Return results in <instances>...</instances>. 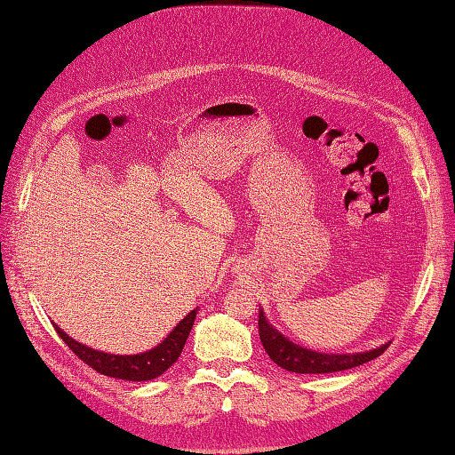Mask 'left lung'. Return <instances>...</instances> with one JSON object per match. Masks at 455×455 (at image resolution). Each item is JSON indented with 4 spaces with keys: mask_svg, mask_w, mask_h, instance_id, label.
Wrapping results in <instances>:
<instances>
[{
    "mask_svg": "<svg viewBox=\"0 0 455 455\" xmlns=\"http://www.w3.org/2000/svg\"><path fill=\"white\" fill-rule=\"evenodd\" d=\"M258 330L261 346H264L269 359L288 371H296V374H330V371L349 370L368 361H374L376 356L389 347V343H385V346L378 349L346 355L311 351L284 338L277 328H273V324L267 323L266 313L261 309L258 315Z\"/></svg>",
    "mask_w": 455,
    "mask_h": 455,
    "instance_id": "1",
    "label": "left lung"
}]
</instances>
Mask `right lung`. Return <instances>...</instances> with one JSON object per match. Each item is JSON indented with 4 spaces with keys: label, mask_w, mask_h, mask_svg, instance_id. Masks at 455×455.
Listing matches in <instances>:
<instances>
[{
    "label": "right lung",
    "mask_w": 455,
    "mask_h": 455,
    "mask_svg": "<svg viewBox=\"0 0 455 455\" xmlns=\"http://www.w3.org/2000/svg\"><path fill=\"white\" fill-rule=\"evenodd\" d=\"M196 316L197 309L189 311L184 319L174 326L172 332L161 343H157L154 349L139 355H114L96 351L68 336L59 324L52 326L66 346L70 347L87 366L99 371V374L127 381H148L159 378L163 371H167L178 361V356H180L186 346V339L191 332V326L196 323Z\"/></svg>",
    "instance_id": "obj_1"
}]
</instances>
